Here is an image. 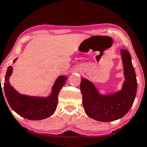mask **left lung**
Listing matches in <instances>:
<instances>
[{"label":"left lung","mask_w":147,"mask_h":147,"mask_svg":"<svg viewBox=\"0 0 147 147\" xmlns=\"http://www.w3.org/2000/svg\"><path fill=\"white\" fill-rule=\"evenodd\" d=\"M125 80L122 90L113 94L102 95L90 80L81 78L80 91L86 115L100 122H111L127 113L136 96L137 82L129 52L120 50Z\"/></svg>","instance_id":"1"}]
</instances>
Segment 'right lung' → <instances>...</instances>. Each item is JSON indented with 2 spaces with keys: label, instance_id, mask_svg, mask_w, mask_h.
Segmentation results:
<instances>
[{
  "label": "right lung",
  "instance_id": "add662e5",
  "mask_svg": "<svg viewBox=\"0 0 147 147\" xmlns=\"http://www.w3.org/2000/svg\"><path fill=\"white\" fill-rule=\"evenodd\" d=\"M16 60L17 58L13 63ZM12 71V67L9 66L4 84L6 97L11 108L21 116L31 120H42L52 116L56 109L59 91L67 80L66 76H60L56 79L48 97H34L21 94L10 86L9 78Z\"/></svg>",
  "mask_w": 147,
  "mask_h": 147
}]
</instances>
